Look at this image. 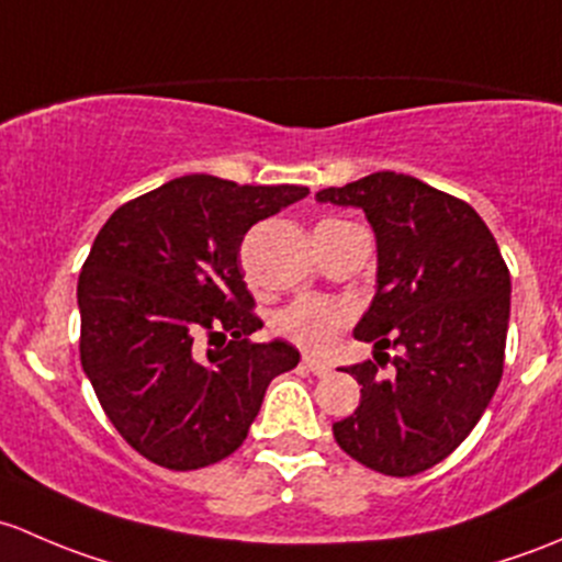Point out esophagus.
<instances>
[{
  "label": "esophagus",
  "instance_id": "esophagus-1",
  "mask_svg": "<svg viewBox=\"0 0 562 562\" xmlns=\"http://www.w3.org/2000/svg\"><path fill=\"white\" fill-rule=\"evenodd\" d=\"M303 366L308 368L314 375H327V373H329V366H327V362H324V360H319V357L305 355V357H303Z\"/></svg>",
  "mask_w": 562,
  "mask_h": 562
}]
</instances>
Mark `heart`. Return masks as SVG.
<instances>
[{
    "mask_svg": "<svg viewBox=\"0 0 562 562\" xmlns=\"http://www.w3.org/2000/svg\"><path fill=\"white\" fill-rule=\"evenodd\" d=\"M351 314H355L351 305L340 303V300L300 297L281 311L279 319H276V329L297 346L322 351L351 322Z\"/></svg>",
    "mask_w": 562,
    "mask_h": 562,
    "instance_id": "obj_1",
    "label": "heart"
}]
</instances>
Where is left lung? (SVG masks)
<instances>
[{
  "instance_id": "1",
  "label": "left lung",
  "mask_w": 562,
  "mask_h": 562,
  "mask_svg": "<svg viewBox=\"0 0 562 562\" xmlns=\"http://www.w3.org/2000/svg\"><path fill=\"white\" fill-rule=\"evenodd\" d=\"M316 200L362 207L379 251L375 297L355 327L375 362L346 368L362 397L333 436L370 471L414 476L452 454L493 401L512 276L482 216L419 178L373 172Z\"/></svg>"
}]
</instances>
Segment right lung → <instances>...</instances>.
<instances>
[{"instance_id":"obj_1","label":"right lung","mask_w":562,"mask_h":562,"mask_svg":"<svg viewBox=\"0 0 562 562\" xmlns=\"http://www.w3.org/2000/svg\"><path fill=\"white\" fill-rule=\"evenodd\" d=\"M305 194L183 176L124 202L97 235L78 279L80 366L146 460L196 471L229 457L270 381L300 362L286 340H248L262 319L243 281L240 243Z\"/></svg>"}]
</instances>
